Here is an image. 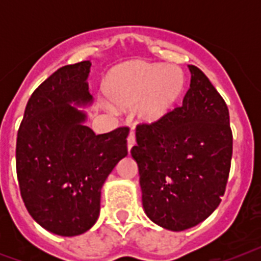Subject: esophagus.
<instances>
[{"label": "esophagus", "instance_id": "1", "mask_svg": "<svg viewBox=\"0 0 261 261\" xmlns=\"http://www.w3.org/2000/svg\"><path fill=\"white\" fill-rule=\"evenodd\" d=\"M134 145H135V135L131 133V134L128 135V138H127V149H128V151L133 149Z\"/></svg>", "mask_w": 261, "mask_h": 261}]
</instances>
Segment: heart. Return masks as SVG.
Here are the masks:
<instances>
[{"instance_id":"1","label":"heart","mask_w":261,"mask_h":261,"mask_svg":"<svg viewBox=\"0 0 261 261\" xmlns=\"http://www.w3.org/2000/svg\"><path fill=\"white\" fill-rule=\"evenodd\" d=\"M184 90V75L176 67L133 61L115 67L102 81V92L112 106L127 110L143 124H155L167 116Z\"/></svg>"}]
</instances>
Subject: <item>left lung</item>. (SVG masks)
I'll return each mask as SVG.
<instances>
[{
	"label": "left lung",
	"mask_w": 261,
	"mask_h": 261,
	"mask_svg": "<svg viewBox=\"0 0 261 261\" xmlns=\"http://www.w3.org/2000/svg\"><path fill=\"white\" fill-rule=\"evenodd\" d=\"M188 67L191 84L182 106L155 124L137 126L131 149L143 210L173 231L196 226L219 206L233 153L226 102L200 69Z\"/></svg>",
	"instance_id": "left-lung-1"
}]
</instances>
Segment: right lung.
<instances>
[{"label": "right lung", "mask_w": 261, "mask_h": 261, "mask_svg": "<svg viewBox=\"0 0 261 261\" xmlns=\"http://www.w3.org/2000/svg\"><path fill=\"white\" fill-rule=\"evenodd\" d=\"M89 61L53 73L27 102L17 133L16 171L31 217L63 237L83 234L100 214L102 184L127 155L128 127L96 135L77 107L93 101Z\"/></svg>", "instance_id": "1"}]
</instances>
